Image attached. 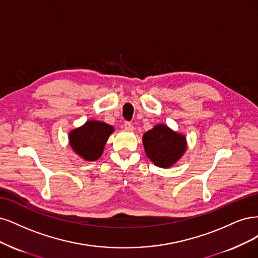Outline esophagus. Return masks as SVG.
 I'll use <instances>...</instances> for the list:
<instances>
[{"label":"esophagus","instance_id":"obj_1","mask_svg":"<svg viewBox=\"0 0 258 258\" xmlns=\"http://www.w3.org/2000/svg\"><path fill=\"white\" fill-rule=\"evenodd\" d=\"M124 128H125L128 132L134 131V126H133V124L131 122H125V123H124Z\"/></svg>","mask_w":258,"mask_h":258}]
</instances>
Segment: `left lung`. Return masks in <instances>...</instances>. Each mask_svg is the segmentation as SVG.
Instances as JSON below:
<instances>
[{"mask_svg": "<svg viewBox=\"0 0 258 258\" xmlns=\"http://www.w3.org/2000/svg\"><path fill=\"white\" fill-rule=\"evenodd\" d=\"M146 155L155 166L169 168L184 155L187 143L183 134L171 130L166 124H156L143 136Z\"/></svg>", "mask_w": 258, "mask_h": 258, "instance_id": "8db88e82", "label": "left lung"}]
</instances>
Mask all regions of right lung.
I'll use <instances>...</instances> for the list:
<instances>
[{
  "label": "right lung",
  "mask_w": 258,
  "mask_h": 258,
  "mask_svg": "<svg viewBox=\"0 0 258 258\" xmlns=\"http://www.w3.org/2000/svg\"><path fill=\"white\" fill-rule=\"evenodd\" d=\"M113 132L114 127L109 124L89 120L69 133V144L82 160L94 162L102 156L107 140Z\"/></svg>",
  "instance_id": "1"
}]
</instances>
